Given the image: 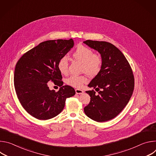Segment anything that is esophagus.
I'll return each instance as SVG.
<instances>
[{
    "instance_id": "obj_1",
    "label": "esophagus",
    "mask_w": 156,
    "mask_h": 156,
    "mask_svg": "<svg viewBox=\"0 0 156 156\" xmlns=\"http://www.w3.org/2000/svg\"><path fill=\"white\" fill-rule=\"evenodd\" d=\"M75 92H76V94H83L84 93V91L81 90H79V89H76V90H75Z\"/></svg>"
}]
</instances>
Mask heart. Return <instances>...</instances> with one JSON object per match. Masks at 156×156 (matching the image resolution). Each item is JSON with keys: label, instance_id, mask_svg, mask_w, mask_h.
<instances>
[{"label": "heart", "instance_id": "b5f03b06", "mask_svg": "<svg viewBox=\"0 0 156 156\" xmlns=\"http://www.w3.org/2000/svg\"><path fill=\"white\" fill-rule=\"evenodd\" d=\"M74 60L82 63L81 70L90 77L97 76L101 72L102 66V59L99 55L94 54L93 51L88 48L79 46L72 54ZM69 62L66 57H61L57 63V69L62 75L68 73ZM87 81L84 75H72L65 80L69 86L80 88Z\"/></svg>", "mask_w": 156, "mask_h": 156}]
</instances>
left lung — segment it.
Masks as SVG:
<instances>
[{
  "label": "left lung",
  "mask_w": 156,
  "mask_h": 156,
  "mask_svg": "<svg viewBox=\"0 0 156 156\" xmlns=\"http://www.w3.org/2000/svg\"><path fill=\"white\" fill-rule=\"evenodd\" d=\"M97 51L102 59L100 73L87 86L94 90L86 91L91 97L84 108L91 119L103 122L118 115L129 102L135 86L131 66L123 53L112 44L105 41L86 40L83 42Z\"/></svg>",
  "instance_id": "1"
}]
</instances>
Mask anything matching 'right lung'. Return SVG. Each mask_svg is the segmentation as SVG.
Wrapping results in <instances>:
<instances>
[{
	"label": "right lung",
	"mask_w": 156,
	"mask_h": 156,
	"mask_svg": "<svg viewBox=\"0 0 156 156\" xmlns=\"http://www.w3.org/2000/svg\"><path fill=\"white\" fill-rule=\"evenodd\" d=\"M74 46L69 40H49L40 43L21 56L14 73L15 91L27 112L39 120H48L58 115L66 99L75 94L74 89L62 86V75L57 69L59 59ZM52 81L61 87L51 90L48 83Z\"/></svg>",
	"instance_id": "add662e5"
}]
</instances>
